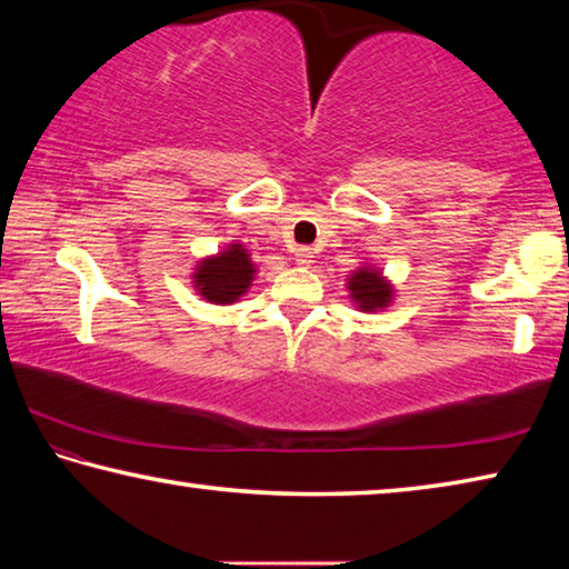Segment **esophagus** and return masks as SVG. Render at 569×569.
I'll return each mask as SVG.
<instances>
[{"label":"esophagus","mask_w":569,"mask_h":569,"mask_svg":"<svg viewBox=\"0 0 569 569\" xmlns=\"http://www.w3.org/2000/svg\"><path fill=\"white\" fill-rule=\"evenodd\" d=\"M296 263L298 266H311L313 263V250L306 248V246L296 248Z\"/></svg>","instance_id":"esophagus-1"}]
</instances>
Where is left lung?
Instances as JSON below:
<instances>
[{
	"label": "left lung",
	"mask_w": 569,
	"mask_h": 569,
	"mask_svg": "<svg viewBox=\"0 0 569 569\" xmlns=\"http://www.w3.org/2000/svg\"><path fill=\"white\" fill-rule=\"evenodd\" d=\"M346 286H349L351 298L353 303L359 306V311H381V308H387L391 303V283L381 276V271H377V268L361 266L359 271H353Z\"/></svg>",
	"instance_id": "left-lung-1"
}]
</instances>
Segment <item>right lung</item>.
I'll return each mask as SVG.
<instances>
[{"instance_id":"add662e5","label":"right lung","mask_w":569,"mask_h":569,"mask_svg":"<svg viewBox=\"0 0 569 569\" xmlns=\"http://www.w3.org/2000/svg\"><path fill=\"white\" fill-rule=\"evenodd\" d=\"M256 276V266L248 250L240 243H230L223 253L203 258L192 273L196 291L210 303L228 306L243 296Z\"/></svg>"}]
</instances>
